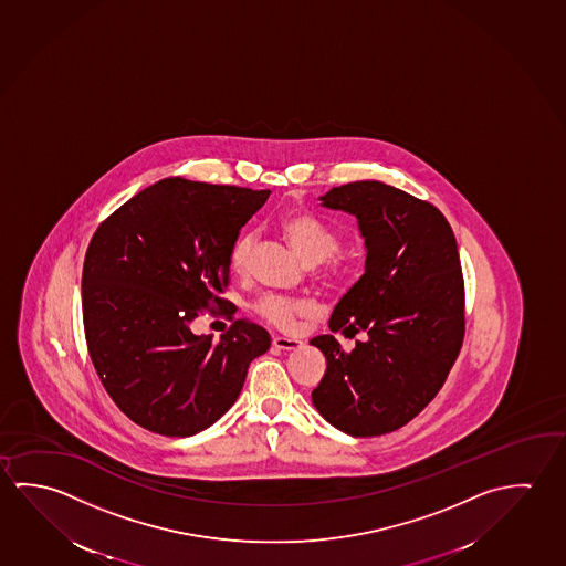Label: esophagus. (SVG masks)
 <instances>
[{
    "instance_id": "34e87169",
    "label": "esophagus",
    "mask_w": 566,
    "mask_h": 566,
    "mask_svg": "<svg viewBox=\"0 0 566 566\" xmlns=\"http://www.w3.org/2000/svg\"><path fill=\"white\" fill-rule=\"evenodd\" d=\"M272 345L276 347V349H282V352H290V349H297V347H302V342L300 339H294V337H274L272 339Z\"/></svg>"
}]
</instances>
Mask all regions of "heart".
<instances>
[{"label": "heart", "mask_w": 566, "mask_h": 566, "mask_svg": "<svg viewBox=\"0 0 566 566\" xmlns=\"http://www.w3.org/2000/svg\"><path fill=\"white\" fill-rule=\"evenodd\" d=\"M280 232L286 237L290 247L297 252V256L307 264H317V279L325 287H335L342 284L349 262L337 254L339 249V234L317 219L315 214L292 213L280 219ZM251 239L247 234L232 242L229 264L234 274H247L249 256H251ZM254 310L262 315L269 324L276 327H292L300 317L310 314V304L306 300L296 297L274 296L266 294L254 304Z\"/></svg>", "instance_id": "1"}]
</instances>
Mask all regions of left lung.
I'll return each instance as SVG.
<instances>
[{
	"mask_svg": "<svg viewBox=\"0 0 566 566\" xmlns=\"http://www.w3.org/2000/svg\"><path fill=\"white\" fill-rule=\"evenodd\" d=\"M319 201L355 214L367 247L365 274L335 306L329 329L367 339L352 352L334 335L310 342L327 361L312 402L345 434H387L434 399L462 349L465 292L454 231L434 205L380 181L334 187Z\"/></svg>",
	"mask_w": 566,
	"mask_h": 566,
	"instance_id": "obj_1",
	"label": "left lung"
}]
</instances>
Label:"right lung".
<instances>
[{
  "instance_id": "right-lung-1",
  "label": "right lung",
  "mask_w": 566,
  "mask_h": 566,
  "mask_svg": "<svg viewBox=\"0 0 566 566\" xmlns=\"http://www.w3.org/2000/svg\"><path fill=\"white\" fill-rule=\"evenodd\" d=\"M269 189L169 177L118 207L88 242L84 337L104 389L132 422L184 438L211 427L241 395L266 329L232 319L223 292L232 242ZM233 324L219 343L195 336L199 314Z\"/></svg>"
}]
</instances>
